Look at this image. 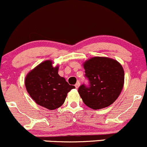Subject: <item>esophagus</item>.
I'll use <instances>...</instances> for the list:
<instances>
[{"label":"esophagus","mask_w":147,"mask_h":147,"mask_svg":"<svg viewBox=\"0 0 147 147\" xmlns=\"http://www.w3.org/2000/svg\"><path fill=\"white\" fill-rule=\"evenodd\" d=\"M75 87H76V88H78L79 87V86H80V82H77V83H76V84H75Z\"/></svg>","instance_id":"esophagus-1"}]
</instances>
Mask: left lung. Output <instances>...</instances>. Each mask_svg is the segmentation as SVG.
Instances as JSON below:
<instances>
[{"label":"left lung","mask_w":147,"mask_h":147,"mask_svg":"<svg viewBox=\"0 0 147 147\" xmlns=\"http://www.w3.org/2000/svg\"><path fill=\"white\" fill-rule=\"evenodd\" d=\"M88 86L82 84L78 92L84 104L92 109L111 105L122 90L124 72L117 61L106 57H93L84 64Z\"/></svg>","instance_id":"8db88e82"}]
</instances>
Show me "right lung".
Returning a JSON list of instances; mask_svg holds the SVG:
<instances>
[{"mask_svg":"<svg viewBox=\"0 0 147 147\" xmlns=\"http://www.w3.org/2000/svg\"><path fill=\"white\" fill-rule=\"evenodd\" d=\"M58 69V66L52 67L51 61H45L30 72L25 81L30 97L37 104L50 110L60 107L68 92L75 88L59 75Z\"/></svg>","mask_w":147,"mask_h":147,"instance_id":"obj_1","label":"right lung"}]
</instances>
